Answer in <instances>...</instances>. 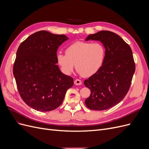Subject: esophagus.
Wrapping results in <instances>:
<instances>
[{
	"mask_svg": "<svg viewBox=\"0 0 149 149\" xmlns=\"http://www.w3.org/2000/svg\"><path fill=\"white\" fill-rule=\"evenodd\" d=\"M74 84H76V85H81V84H82L81 81L80 79H75L74 81Z\"/></svg>",
	"mask_w": 149,
	"mask_h": 149,
	"instance_id": "esophagus-1",
	"label": "esophagus"
}]
</instances>
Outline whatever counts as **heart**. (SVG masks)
Here are the masks:
<instances>
[{"mask_svg": "<svg viewBox=\"0 0 149 149\" xmlns=\"http://www.w3.org/2000/svg\"><path fill=\"white\" fill-rule=\"evenodd\" d=\"M65 53L56 55L57 63L63 73L70 74L76 65L79 74L84 77H90L101 68L106 50L100 43L76 42L66 48Z\"/></svg>", "mask_w": 149, "mask_h": 149, "instance_id": "b5f03b06", "label": "heart"}]
</instances>
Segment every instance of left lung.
Instances as JSON below:
<instances>
[{"label": "left lung", "instance_id": "8db88e82", "mask_svg": "<svg viewBox=\"0 0 149 149\" xmlns=\"http://www.w3.org/2000/svg\"><path fill=\"white\" fill-rule=\"evenodd\" d=\"M89 40L100 41L106 55L101 68L84 80L91 91L85 104L90 109L106 110L118 104L129 91L136 70L132 52L120 36L110 31L89 35L85 40Z\"/></svg>", "mask_w": 149, "mask_h": 149}]
</instances>
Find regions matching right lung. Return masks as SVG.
<instances>
[{"instance_id":"1","label":"right lung","mask_w":149,"mask_h":149,"mask_svg":"<svg viewBox=\"0 0 149 149\" xmlns=\"http://www.w3.org/2000/svg\"><path fill=\"white\" fill-rule=\"evenodd\" d=\"M67 40L65 35L42 30L29 36L17 49L13 73L18 91L35 110L55 109L73 86V78L63 73L56 65L58 48Z\"/></svg>"}]
</instances>
